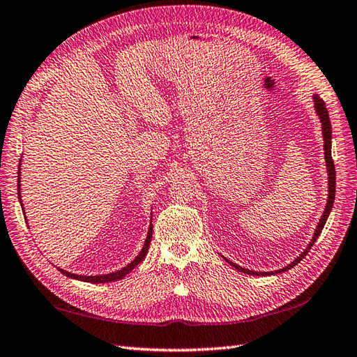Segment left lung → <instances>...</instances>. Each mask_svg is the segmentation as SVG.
Instances as JSON below:
<instances>
[{
    "mask_svg": "<svg viewBox=\"0 0 357 357\" xmlns=\"http://www.w3.org/2000/svg\"><path fill=\"white\" fill-rule=\"evenodd\" d=\"M312 99H314V107H315L317 116L319 117V122H321L323 142H324V160H326V167H327V175H328V195H327V204H326V208H324V213H323L321 218H319V222L317 225V229L314 232L312 240L309 241L307 248L303 252H301L294 261H292L291 264H288L287 267L280 268V270H276V271H253V270L243 268L241 266H236V264L231 262L229 259H226L223 257L225 261H227V264H231V266L235 267L238 271H243L245 274H249V276H271V274H279L282 271H287V270L294 268L297 264L306 257L307 252L312 249V245L315 244L317 238L319 236V234H321L323 227H324V225L327 222L328 214H331V211H332V206H333V202H335V191H336V172H335V164H333V160H332V125H331V119H328V112H327V108H326L324 100L319 98L318 95H314Z\"/></svg>",
    "mask_w": 357,
    "mask_h": 357,
    "instance_id": "obj_1",
    "label": "left lung"
}]
</instances>
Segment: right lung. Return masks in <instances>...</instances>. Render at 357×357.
Listing matches in <instances>:
<instances>
[{"label": "right lung", "instance_id": "add662e5", "mask_svg": "<svg viewBox=\"0 0 357 357\" xmlns=\"http://www.w3.org/2000/svg\"><path fill=\"white\" fill-rule=\"evenodd\" d=\"M17 196H20V202H21V206L24 209V205H22V200H21V164H20V170H17ZM24 217H25V211H24ZM26 218V217H25ZM152 222L149 225V229H148V235H146V241L143 244V249L140 250V253L137 255L135 259L131 261L130 264H128L126 267L117 270L114 273H108V274H99V276H83V274H74L70 271H66L63 268H59L65 276L70 278V279H77V280H83V282H90V283H105V282H116V280H121L123 279L128 273H131L139 264L144 259L146 253H148V249H149V244H151V240H152Z\"/></svg>", "mask_w": 357, "mask_h": 357}]
</instances>
